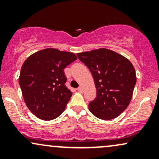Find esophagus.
I'll return each mask as SVG.
<instances>
[{"label": "esophagus", "instance_id": "34e87169", "mask_svg": "<svg viewBox=\"0 0 159 159\" xmlns=\"http://www.w3.org/2000/svg\"><path fill=\"white\" fill-rule=\"evenodd\" d=\"M77 90H78V92H80V93H82V92H83V89H82V87H78V88L77 89Z\"/></svg>", "mask_w": 159, "mask_h": 159}]
</instances>
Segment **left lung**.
Instances as JSON below:
<instances>
[{
	"mask_svg": "<svg viewBox=\"0 0 159 159\" xmlns=\"http://www.w3.org/2000/svg\"><path fill=\"white\" fill-rule=\"evenodd\" d=\"M94 79L96 97L89 109L96 117L109 120L117 117L129 106L136 84V74L130 61L107 48L78 53Z\"/></svg>",
	"mask_w": 159,
	"mask_h": 159,
	"instance_id": "8db88e82",
	"label": "left lung"
}]
</instances>
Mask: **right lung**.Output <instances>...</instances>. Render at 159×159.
<instances>
[{"instance_id":"1","label":"right lung","mask_w":159,"mask_h":159,"mask_svg":"<svg viewBox=\"0 0 159 159\" xmlns=\"http://www.w3.org/2000/svg\"><path fill=\"white\" fill-rule=\"evenodd\" d=\"M76 59L74 53L45 48L24 62L19 85L27 107L38 118L54 120L65 110L72 93L65 86L64 69Z\"/></svg>"}]
</instances>
